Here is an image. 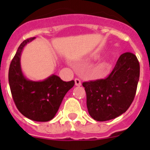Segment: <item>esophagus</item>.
<instances>
[{"mask_svg": "<svg viewBox=\"0 0 150 150\" xmlns=\"http://www.w3.org/2000/svg\"><path fill=\"white\" fill-rule=\"evenodd\" d=\"M74 81H75V85H76V86H81V81H80V79H79L76 78V79H74Z\"/></svg>", "mask_w": 150, "mask_h": 150, "instance_id": "1", "label": "esophagus"}]
</instances>
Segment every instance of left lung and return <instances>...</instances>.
Wrapping results in <instances>:
<instances>
[{
  "label": "left lung",
  "mask_w": 150,
  "mask_h": 150,
  "mask_svg": "<svg viewBox=\"0 0 150 150\" xmlns=\"http://www.w3.org/2000/svg\"><path fill=\"white\" fill-rule=\"evenodd\" d=\"M140 77V64L132 52H125L118 59L109 76L83 83L86 93L88 113L96 121L118 117L133 102Z\"/></svg>",
  "instance_id": "8db88e82"
}]
</instances>
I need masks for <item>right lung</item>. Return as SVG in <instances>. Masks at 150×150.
<instances>
[{
  "instance_id": "right-lung-1",
  "label": "right lung",
  "mask_w": 150,
  "mask_h": 150,
  "mask_svg": "<svg viewBox=\"0 0 150 150\" xmlns=\"http://www.w3.org/2000/svg\"><path fill=\"white\" fill-rule=\"evenodd\" d=\"M35 38L24 40L18 46L9 69V84L17 109L23 116L36 122L52 120L64 97L74 86V81L64 82L56 75L43 81H31L22 74L20 57L24 46Z\"/></svg>"
}]
</instances>
